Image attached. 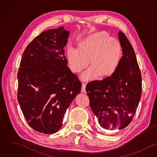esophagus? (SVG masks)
<instances>
[{
    "label": "esophagus",
    "instance_id": "obj_1",
    "mask_svg": "<svg viewBox=\"0 0 157 157\" xmlns=\"http://www.w3.org/2000/svg\"><path fill=\"white\" fill-rule=\"evenodd\" d=\"M86 85L85 84H82V87H81V92H82V93H84V94H86Z\"/></svg>",
    "mask_w": 157,
    "mask_h": 157
}]
</instances>
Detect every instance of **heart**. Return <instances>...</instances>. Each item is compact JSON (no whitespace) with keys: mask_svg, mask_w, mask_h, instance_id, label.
<instances>
[{"mask_svg":"<svg viewBox=\"0 0 157 157\" xmlns=\"http://www.w3.org/2000/svg\"><path fill=\"white\" fill-rule=\"evenodd\" d=\"M67 57L75 73H81L89 62L90 68L82 75L81 79L92 81L115 72L122 57V47L118 39L110 37L106 32H97L81 40L76 50L69 49Z\"/></svg>","mask_w":157,"mask_h":157,"instance_id":"heart-1","label":"heart"}]
</instances>
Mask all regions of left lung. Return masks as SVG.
<instances>
[{"mask_svg":"<svg viewBox=\"0 0 157 157\" xmlns=\"http://www.w3.org/2000/svg\"><path fill=\"white\" fill-rule=\"evenodd\" d=\"M123 56L110 76L86 86L90 105L104 132L124 128L132 121L141 98V74L134 50L125 34L118 32Z\"/></svg>","mask_w":157,"mask_h":157,"instance_id":"8db88e82","label":"left lung"}]
</instances>
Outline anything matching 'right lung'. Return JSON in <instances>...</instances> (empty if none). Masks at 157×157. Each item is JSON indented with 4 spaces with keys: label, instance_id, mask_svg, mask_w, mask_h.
I'll return each instance as SVG.
<instances>
[{
    "label": "right lung",
    "instance_id": "add662e5",
    "mask_svg": "<svg viewBox=\"0 0 157 157\" xmlns=\"http://www.w3.org/2000/svg\"><path fill=\"white\" fill-rule=\"evenodd\" d=\"M70 32L63 27L36 36L25 48L17 73V100L32 128L53 134L63 125L67 108L81 83L67 66L63 47Z\"/></svg>",
    "mask_w": 157,
    "mask_h": 157
}]
</instances>
